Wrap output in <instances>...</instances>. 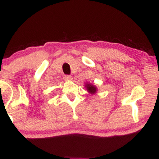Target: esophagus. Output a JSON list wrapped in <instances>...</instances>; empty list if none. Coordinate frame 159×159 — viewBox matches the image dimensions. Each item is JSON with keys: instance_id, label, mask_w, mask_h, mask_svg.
Here are the masks:
<instances>
[{"instance_id": "obj_1", "label": "esophagus", "mask_w": 159, "mask_h": 159, "mask_svg": "<svg viewBox=\"0 0 159 159\" xmlns=\"http://www.w3.org/2000/svg\"><path fill=\"white\" fill-rule=\"evenodd\" d=\"M64 79L65 81H71V80H72V77L71 75H65Z\"/></svg>"}]
</instances>
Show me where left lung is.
<instances>
[{
	"mask_svg": "<svg viewBox=\"0 0 159 159\" xmlns=\"http://www.w3.org/2000/svg\"><path fill=\"white\" fill-rule=\"evenodd\" d=\"M84 85H85L86 90H87V92H88L90 94L94 95L97 93V87H96L94 84H93L87 83V82Z\"/></svg>",
	"mask_w": 159,
	"mask_h": 159,
	"instance_id": "obj_1",
	"label": "left lung"
}]
</instances>
